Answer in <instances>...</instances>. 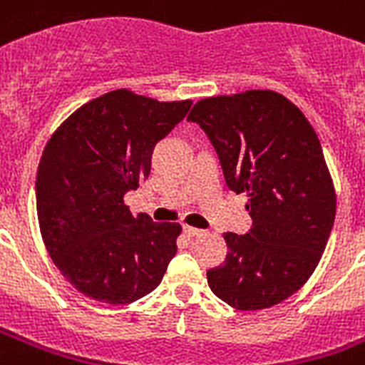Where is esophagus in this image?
Here are the masks:
<instances>
[{"label":"esophagus","instance_id":"esophagus-1","mask_svg":"<svg viewBox=\"0 0 365 365\" xmlns=\"http://www.w3.org/2000/svg\"><path fill=\"white\" fill-rule=\"evenodd\" d=\"M183 233L187 235V237H191V239H195V237H200V235H202V231H200V229L189 227V225H183Z\"/></svg>","mask_w":365,"mask_h":365}]
</instances>
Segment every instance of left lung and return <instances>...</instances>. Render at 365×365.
I'll use <instances>...</instances> for the list:
<instances>
[{"label": "left lung", "instance_id": "obj_1", "mask_svg": "<svg viewBox=\"0 0 365 365\" xmlns=\"http://www.w3.org/2000/svg\"><path fill=\"white\" fill-rule=\"evenodd\" d=\"M216 149L227 187L248 195L252 229L225 233L227 255L206 272L237 311L282 303L309 280L335 220V189L307 117L274 91L199 100L187 117Z\"/></svg>", "mask_w": 365, "mask_h": 365}]
</instances>
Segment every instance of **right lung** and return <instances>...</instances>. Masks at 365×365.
<instances>
[{
    "instance_id": "add662e5",
    "label": "right lung",
    "mask_w": 365,
    "mask_h": 365,
    "mask_svg": "<svg viewBox=\"0 0 365 365\" xmlns=\"http://www.w3.org/2000/svg\"><path fill=\"white\" fill-rule=\"evenodd\" d=\"M191 100L159 102L117 88L73 111L37 166V220L51 259L91 299L128 305L153 292L176 255L180 223L132 216L123 197L149 176L155 143Z\"/></svg>"
}]
</instances>
